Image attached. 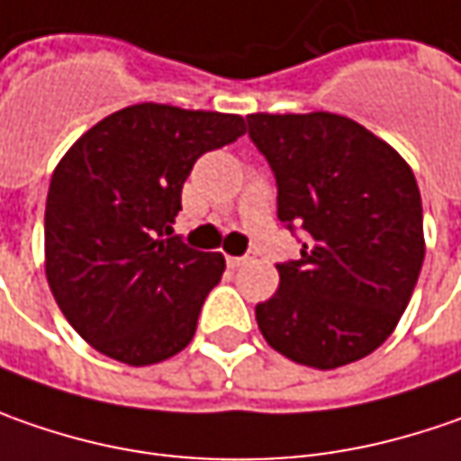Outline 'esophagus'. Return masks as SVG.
I'll list each match as a JSON object with an SVG mask.
<instances>
[{"label": "esophagus", "instance_id": "1", "mask_svg": "<svg viewBox=\"0 0 461 461\" xmlns=\"http://www.w3.org/2000/svg\"><path fill=\"white\" fill-rule=\"evenodd\" d=\"M250 260H252V255H227L230 268H242V266H248Z\"/></svg>", "mask_w": 461, "mask_h": 461}]
</instances>
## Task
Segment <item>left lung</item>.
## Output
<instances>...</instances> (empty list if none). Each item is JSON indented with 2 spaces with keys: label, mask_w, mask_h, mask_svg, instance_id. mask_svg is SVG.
I'll use <instances>...</instances> for the list:
<instances>
[{
  "label": "left lung",
  "mask_w": 461,
  "mask_h": 461,
  "mask_svg": "<svg viewBox=\"0 0 461 461\" xmlns=\"http://www.w3.org/2000/svg\"><path fill=\"white\" fill-rule=\"evenodd\" d=\"M248 129L278 185V219L307 231L302 258L255 320L270 348L312 369H338L397 328L426 255L411 165L338 113H250Z\"/></svg>",
  "instance_id": "left-lung-1"
}]
</instances>
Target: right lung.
Returning a JSON list of instances; mask_svg holds the SVG:
<instances>
[{
  "mask_svg": "<svg viewBox=\"0 0 461 461\" xmlns=\"http://www.w3.org/2000/svg\"><path fill=\"white\" fill-rule=\"evenodd\" d=\"M245 118L139 103L85 131L50 175L46 278L92 348L149 366L185 348L221 252L170 237L180 191L201 154L237 141Z\"/></svg>",
  "mask_w": 461,
  "mask_h": 461,
  "instance_id": "add662e5",
  "label": "right lung"
}]
</instances>
